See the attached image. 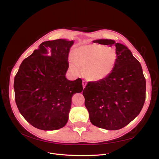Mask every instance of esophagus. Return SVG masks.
I'll list each match as a JSON object with an SVG mask.
<instances>
[{"instance_id":"1","label":"esophagus","mask_w":159,"mask_h":159,"mask_svg":"<svg viewBox=\"0 0 159 159\" xmlns=\"http://www.w3.org/2000/svg\"><path fill=\"white\" fill-rule=\"evenodd\" d=\"M82 85H83V88L84 89L85 86H86V85H87V83L85 81H82Z\"/></svg>"}]
</instances>
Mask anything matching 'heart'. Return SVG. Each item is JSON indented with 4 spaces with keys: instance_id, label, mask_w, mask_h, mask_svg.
<instances>
[{
    "instance_id": "b5f03b06",
    "label": "heart",
    "mask_w": 159,
    "mask_h": 159,
    "mask_svg": "<svg viewBox=\"0 0 159 159\" xmlns=\"http://www.w3.org/2000/svg\"><path fill=\"white\" fill-rule=\"evenodd\" d=\"M117 61V54L112 47L98 44L79 46L70 57L71 70L78 74L82 70L84 77L90 81H99L110 75Z\"/></svg>"
}]
</instances>
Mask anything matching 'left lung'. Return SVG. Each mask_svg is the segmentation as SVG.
<instances>
[{
    "instance_id": "1",
    "label": "left lung",
    "mask_w": 159,
    "mask_h": 159,
    "mask_svg": "<svg viewBox=\"0 0 159 159\" xmlns=\"http://www.w3.org/2000/svg\"><path fill=\"white\" fill-rule=\"evenodd\" d=\"M116 47L117 61L112 74L88 82L83 91L91 124L107 130L120 129L138 116L145 101L146 81L141 64L123 44L112 39L93 41Z\"/></svg>"
}]
</instances>
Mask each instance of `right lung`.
I'll use <instances>...</instances> for the list:
<instances>
[{"label": "right lung", "mask_w": 159, "mask_h": 159, "mask_svg": "<svg viewBox=\"0 0 159 159\" xmlns=\"http://www.w3.org/2000/svg\"><path fill=\"white\" fill-rule=\"evenodd\" d=\"M74 41L42 43L20 66L14 78L15 101L23 117L42 130L63 128L68 120L72 97L83 91L82 80L66 78Z\"/></svg>", "instance_id": "obj_1"}]
</instances>
